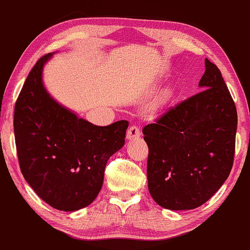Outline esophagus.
<instances>
[{"label":"esophagus","mask_w":250,"mask_h":250,"mask_svg":"<svg viewBox=\"0 0 250 250\" xmlns=\"http://www.w3.org/2000/svg\"><path fill=\"white\" fill-rule=\"evenodd\" d=\"M140 137V131L138 129V126L136 125H131L126 131V139L128 140H132V139H137Z\"/></svg>","instance_id":"esophagus-1"}]
</instances>
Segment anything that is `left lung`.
Here are the masks:
<instances>
[{
  "mask_svg": "<svg viewBox=\"0 0 250 250\" xmlns=\"http://www.w3.org/2000/svg\"><path fill=\"white\" fill-rule=\"evenodd\" d=\"M198 86L204 90L143 129L149 194L167 209L202 206L233 164L237 108L219 68L207 59Z\"/></svg>",
  "mask_w": 250,
  "mask_h": 250,
  "instance_id": "obj_1",
  "label": "left lung"
}]
</instances>
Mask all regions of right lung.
<instances>
[{
    "instance_id": "add662e5",
    "label": "right lung",
    "mask_w": 250,
    "mask_h": 250,
    "mask_svg": "<svg viewBox=\"0 0 250 250\" xmlns=\"http://www.w3.org/2000/svg\"><path fill=\"white\" fill-rule=\"evenodd\" d=\"M54 53L38 60L15 106V137L21 172L34 191L59 210L90 205L101 191L110 157L125 145L129 122L90 124L51 96L43 69Z\"/></svg>"
}]
</instances>
